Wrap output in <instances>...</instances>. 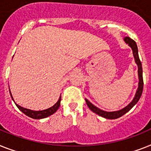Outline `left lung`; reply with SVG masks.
<instances>
[{
	"instance_id": "left-lung-1",
	"label": "left lung",
	"mask_w": 151,
	"mask_h": 151,
	"mask_svg": "<svg viewBox=\"0 0 151 151\" xmlns=\"http://www.w3.org/2000/svg\"><path fill=\"white\" fill-rule=\"evenodd\" d=\"M124 42L128 44V45L132 48L133 51V54H134V59H135V62L137 63L138 66V76H139V84H138L137 90L136 92L135 96H134V99L131 101V103H129L126 107H124L123 109L118 110V111H113V112H106L104 110L99 109L98 107L95 106L92 104L89 100H87L86 99V102L89 109L93 112V113H96L100 116L106 118V119H117V118L120 117L123 115H124L126 113H127L130 109L137 104L139 99H140V96L143 93V88H144V80H143V70H142V65L141 62H140V58H139V55H138V48L137 45L136 44V42L134 40L131 39L129 37H126L124 38Z\"/></svg>"
}]
</instances>
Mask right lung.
I'll list each match as a JSON object with an SVG mask.
<instances>
[{
    "instance_id": "add662e5",
    "label": "right lung",
    "mask_w": 151,
    "mask_h": 151,
    "mask_svg": "<svg viewBox=\"0 0 151 151\" xmlns=\"http://www.w3.org/2000/svg\"><path fill=\"white\" fill-rule=\"evenodd\" d=\"M10 94H11V96L13 99V97H12V95H11V92H10ZM61 99H62V96H60L59 97V99H58V102L55 104L53 106L50 107V108H48L47 109H45V110H41V111H34V110H31V109H25V108H23V107L20 106L19 105H17L16 104L17 107L18 109L21 110L23 113H24L25 115H27L28 116L31 118H33V119H43V118L48 117L49 116L52 115L53 113H55L57 111V109L59 108V106H60V102H61ZM14 100V99H13Z\"/></svg>"
}]
</instances>
